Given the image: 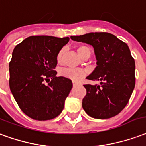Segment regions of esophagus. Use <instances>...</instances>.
Here are the masks:
<instances>
[{"mask_svg": "<svg viewBox=\"0 0 146 146\" xmlns=\"http://www.w3.org/2000/svg\"><path fill=\"white\" fill-rule=\"evenodd\" d=\"M78 85H80V84L76 82H73V86H78Z\"/></svg>", "mask_w": 146, "mask_h": 146, "instance_id": "esophagus-1", "label": "esophagus"}]
</instances>
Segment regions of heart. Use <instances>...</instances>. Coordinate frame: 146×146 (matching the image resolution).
Listing matches in <instances>:
<instances>
[{"label":"heart","mask_w":146,"mask_h":146,"mask_svg":"<svg viewBox=\"0 0 146 146\" xmlns=\"http://www.w3.org/2000/svg\"><path fill=\"white\" fill-rule=\"evenodd\" d=\"M77 51L80 57L84 58L87 56H90L91 54V50L89 47L86 46L80 45L77 47ZM64 49H61L57 56V60L59 64L63 62V58H64ZM60 74L61 76L68 78L69 79H72L73 81H79L82 78H83L86 75V72L82 69H75V68H63L60 71Z\"/></svg>","instance_id":"obj_1"}]
</instances>
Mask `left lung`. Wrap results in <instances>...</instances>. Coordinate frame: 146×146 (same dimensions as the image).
Instances as JSON below:
<instances>
[{
    "label": "left lung",
    "instance_id": "left-lung-1",
    "mask_svg": "<svg viewBox=\"0 0 146 146\" xmlns=\"http://www.w3.org/2000/svg\"><path fill=\"white\" fill-rule=\"evenodd\" d=\"M71 39L92 46L97 60L96 68L87 78L100 81V85H84V110L96 119L117 115L128 103L135 86V63L128 46L108 33H89Z\"/></svg>",
    "mask_w": 146,
    "mask_h": 146
}]
</instances>
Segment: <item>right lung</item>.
Returning a JSON list of instances; mask_svg holds the SVG:
<instances>
[{
    "label": "right lung",
    "instance_id": "add662e5",
    "mask_svg": "<svg viewBox=\"0 0 146 146\" xmlns=\"http://www.w3.org/2000/svg\"><path fill=\"white\" fill-rule=\"evenodd\" d=\"M68 41V37L35 36L14 49L9 63L11 92L22 112L32 119L47 121L62 112L72 82L57 77L54 69L58 52Z\"/></svg>",
    "mask_w": 146,
    "mask_h": 146
}]
</instances>
